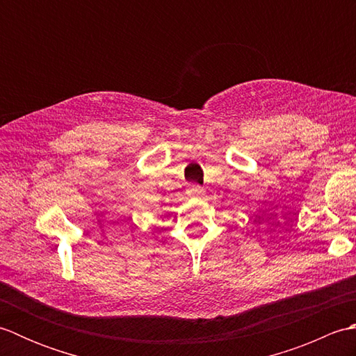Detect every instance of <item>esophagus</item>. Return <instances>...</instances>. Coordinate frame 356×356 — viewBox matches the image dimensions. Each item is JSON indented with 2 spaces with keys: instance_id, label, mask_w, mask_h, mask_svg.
<instances>
[{
  "instance_id": "1",
  "label": "esophagus",
  "mask_w": 356,
  "mask_h": 356,
  "mask_svg": "<svg viewBox=\"0 0 356 356\" xmlns=\"http://www.w3.org/2000/svg\"><path fill=\"white\" fill-rule=\"evenodd\" d=\"M188 194L193 195V197H200V195L205 194V190L199 185H191L190 190H188Z\"/></svg>"
}]
</instances>
